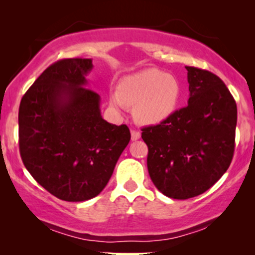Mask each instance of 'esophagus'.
I'll list each match as a JSON object with an SVG mask.
<instances>
[{
	"mask_svg": "<svg viewBox=\"0 0 255 255\" xmlns=\"http://www.w3.org/2000/svg\"><path fill=\"white\" fill-rule=\"evenodd\" d=\"M130 135H131V140H133V141H136V140L140 139L141 134H140L137 130H131L130 131Z\"/></svg>",
	"mask_w": 255,
	"mask_h": 255,
	"instance_id": "34e87169",
	"label": "esophagus"
}]
</instances>
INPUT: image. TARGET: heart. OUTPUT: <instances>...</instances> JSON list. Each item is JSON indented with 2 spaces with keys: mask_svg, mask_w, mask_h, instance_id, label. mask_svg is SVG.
I'll return each mask as SVG.
<instances>
[{
  "mask_svg": "<svg viewBox=\"0 0 255 255\" xmlns=\"http://www.w3.org/2000/svg\"><path fill=\"white\" fill-rule=\"evenodd\" d=\"M181 84L176 77L156 68L142 69L119 81L118 91L110 92V105L125 109L133 105V116L141 126H157L177 109Z\"/></svg>",
  "mask_w": 255,
  "mask_h": 255,
  "instance_id": "1",
  "label": "heart"
}]
</instances>
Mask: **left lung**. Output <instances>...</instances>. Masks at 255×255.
I'll use <instances>...</instances> for the list:
<instances>
[{"label": "left lung", "instance_id": "8db88e82", "mask_svg": "<svg viewBox=\"0 0 255 255\" xmlns=\"http://www.w3.org/2000/svg\"><path fill=\"white\" fill-rule=\"evenodd\" d=\"M186 69L188 105L141 129L152 182L178 200L203 194L228 170L238 121L236 103L223 81L209 71Z\"/></svg>", "mask_w": 255, "mask_h": 255}]
</instances>
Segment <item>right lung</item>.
Returning <instances> with one entry per match:
<instances>
[{"instance_id": "obj_1", "label": "right lung", "mask_w": 255, "mask_h": 255, "mask_svg": "<svg viewBox=\"0 0 255 255\" xmlns=\"http://www.w3.org/2000/svg\"><path fill=\"white\" fill-rule=\"evenodd\" d=\"M92 68L90 58L58 61L39 75L20 103L22 162L61 200L97 197L130 140L127 126L102 118L101 97L86 89Z\"/></svg>"}]
</instances>
